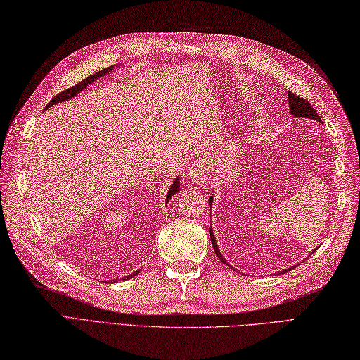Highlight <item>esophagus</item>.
Here are the masks:
<instances>
[{
  "instance_id": "1",
  "label": "esophagus",
  "mask_w": 360,
  "mask_h": 360,
  "mask_svg": "<svg viewBox=\"0 0 360 360\" xmlns=\"http://www.w3.org/2000/svg\"><path fill=\"white\" fill-rule=\"evenodd\" d=\"M208 161L205 158H198L195 162L188 165V178L193 184H202L205 182L208 174Z\"/></svg>"
}]
</instances>
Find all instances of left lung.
I'll return each mask as SVG.
<instances>
[{
	"label": "left lung",
	"mask_w": 360,
	"mask_h": 360,
	"mask_svg": "<svg viewBox=\"0 0 360 360\" xmlns=\"http://www.w3.org/2000/svg\"><path fill=\"white\" fill-rule=\"evenodd\" d=\"M288 97H289L290 114H292L293 117L310 118V120H316V122H321V118H319L318 112H316L315 109H313V108L310 106V103H309V101H307L306 98L298 97L297 94H293V92H290V91H289ZM208 202H210V205H211V202H213V198H210V199H208ZM208 231H210V238H211V243H213V248H214V252H216V255L219 257L220 260H222V263L228 264V263H226V260H224V257H222V254H220L219 248H217V245H216V238H214V234H213V229L210 228Z\"/></svg>",
	"instance_id": "obj_1"
}]
</instances>
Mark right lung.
I'll return each instance as SVG.
<instances>
[{"label":"right lung","instance_id":"1","mask_svg":"<svg viewBox=\"0 0 360 360\" xmlns=\"http://www.w3.org/2000/svg\"><path fill=\"white\" fill-rule=\"evenodd\" d=\"M110 70H112L110 67H109V68H105V70H101V71L96 72V75H92V76L84 79L82 82H79V84H76L75 86H71V88H68V89H65V91L59 92L58 96H54V97L50 100V103H49L47 106H45V109L53 106V105H56V103H60V101H65V100H68V98H72V97H75V96L77 94V92H80L82 89H85V88H86L89 84H92V82H94L97 77H100L101 75H106V72H109ZM176 191H179V179H178V178L173 181L172 187H170V190H169V193H167V202H169V199H170ZM136 274H138V272H134V274H131V275L124 276V278H132V276L136 275Z\"/></svg>","mask_w":360,"mask_h":360}]
</instances>
